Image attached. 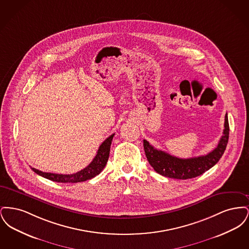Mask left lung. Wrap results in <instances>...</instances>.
I'll return each instance as SVG.
<instances>
[{
	"instance_id": "8db88e82",
	"label": "left lung",
	"mask_w": 249,
	"mask_h": 249,
	"mask_svg": "<svg viewBox=\"0 0 249 249\" xmlns=\"http://www.w3.org/2000/svg\"><path fill=\"white\" fill-rule=\"evenodd\" d=\"M229 131L228 114H226L223 135L217 146L210 153L200 157L179 159L164 151L156 149L146 140H143V149L149 164L158 174L166 178L190 179L201 176L217 163L225 151L229 140Z\"/></svg>"
}]
</instances>
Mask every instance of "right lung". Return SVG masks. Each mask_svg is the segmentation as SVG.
Returning a JSON list of instances; mask_svg holds the SVG:
<instances>
[{
    "label": "right lung",
    "mask_w": 249,
    "mask_h": 249,
    "mask_svg": "<svg viewBox=\"0 0 249 249\" xmlns=\"http://www.w3.org/2000/svg\"><path fill=\"white\" fill-rule=\"evenodd\" d=\"M114 135L115 133L110 135L100 145L93 160L86 168H84L83 170L75 174L59 175V174H52V173H45L37 170L36 168H32V170L36 174L43 178H47L54 182H59V183H78V182H83L86 180L91 179L95 178L96 176H98L107 165L109 153H110V146H111V142Z\"/></svg>",
    "instance_id": "obj_1"
}]
</instances>
